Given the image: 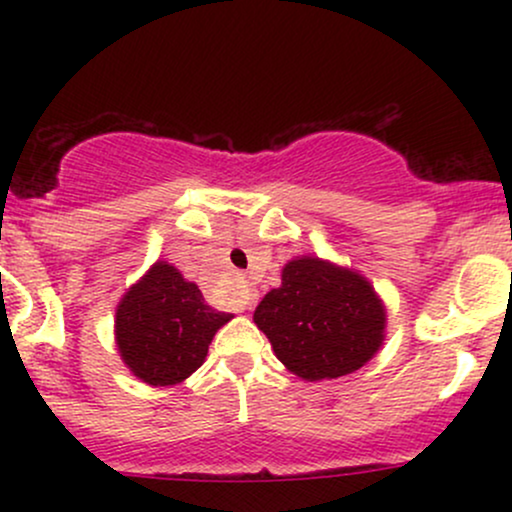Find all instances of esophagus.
Wrapping results in <instances>:
<instances>
[{"label":"esophagus","instance_id":"esophagus-1","mask_svg":"<svg viewBox=\"0 0 512 512\" xmlns=\"http://www.w3.org/2000/svg\"><path fill=\"white\" fill-rule=\"evenodd\" d=\"M240 301H243V308H252V305L257 303V293L248 289V286H243V289H240Z\"/></svg>","mask_w":512,"mask_h":512}]
</instances>
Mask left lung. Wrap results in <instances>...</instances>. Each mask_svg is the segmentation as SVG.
<instances>
[{"label": "left lung", "instance_id": "1", "mask_svg": "<svg viewBox=\"0 0 512 512\" xmlns=\"http://www.w3.org/2000/svg\"><path fill=\"white\" fill-rule=\"evenodd\" d=\"M276 358L303 380H332L358 370L385 342V305L354 269L296 257L252 315Z\"/></svg>", "mask_w": 512, "mask_h": 512}]
</instances>
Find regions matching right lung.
<instances>
[{
  "instance_id": "1",
  "label": "right lung",
  "mask_w": 512,
  "mask_h": 512,
  "mask_svg": "<svg viewBox=\"0 0 512 512\" xmlns=\"http://www.w3.org/2000/svg\"><path fill=\"white\" fill-rule=\"evenodd\" d=\"M231 317L204 303L199 286L161 260L117 303L115 342L146 385H178L202 366L211 339Z\"/></svg>"
}]
</instances>
